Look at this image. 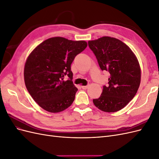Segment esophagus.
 <instances>
[{
    "label": "esophagus",
    "instance_id": "obj_1",
    "mask_svg": "<svg viewBox=\"0 0 159 159\" xmlns=\"http://www.w3.org/2000/svg\"><path fill=\"white\" fill-rule=\"evenodd\" d=\"M81 88H82L83 89H88V85H83V86H81Z\"/></svg>",
    "mask_w": 159,
    "mask_h": 159
}]
</instances>
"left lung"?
I'll use <instances>...</instances> for the list:
<instances>
[{"label":"left lung","instance_id":"1","mask_svg":"<svg viewBox=\"0 0 159 159\" xmlns=\"http://www.w3.org/2000/svg\"><path fill=\"white\" fill-rule=\"evenodd\" d=\"M102 71H109L108 85L93 99L94 105L105 112L121 110L136 95L141 83V69L130 48L117 38L104 36L88 42Z\"/></svg>","mask_w":159,"mask_h":159}]
</instances>
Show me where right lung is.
Masks as SVG:
<instances>
[{"label":"right lung","instance_id":"add662e5","mask_svg":"<svg viewBox=\"0 0 159 159\" xmlns=\"http://www.w3.org/2000/svg\"><path fill=\"white\" fill-rule=\"evenodd\" d=\"M87 42L54 37L38 45L28 56L24 71L26 89L40 106L51 113L65 110L73 103L78 89L72 81L71 64ZM67 75L68 80L63 79Z\"/></svg>","mask_w":159,"mask_h":159}]
</instances>
